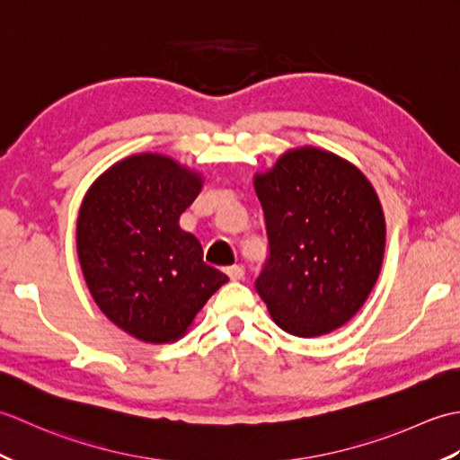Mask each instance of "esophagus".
Returning <instances> with one entry per match:
<instances>
[{
  "mask_svg": "<svg viewBox=\"0 0 460 460\" xmlns=\"http://www.w3.org/2000/svg\"><path fill=\"white\" fill-rule=\"evenodd\" d=\"M225 272H227V277L231 280H241L243 277H245V269H243L241 265H231V267L225 269Z\"/></svg>",
  "mask_w": 460,
  "mask_h": 460,
  "instance_id": "34e87169",
  "label": "esophagus"
}]
</instances>
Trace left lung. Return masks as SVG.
I'll return each instance as SVG.
<instances>
[{"instance_id":"1","label":"left lung","mask_w":460,"mask_h":460,"mask_svg":"<svg viewBox=\"0 0 460 460\" xmlns=\"http://www.w3.org/2000/svg\"><path fill=\"white\" fill-rule=\"evenodd\" d=\"M269 262L255 287L279 328L318 338L344 326L376 287L385 217L374 185L338 154L302 146L255 173Z\"/></svg>"}]
</instances>
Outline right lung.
<instances>
[{
	"label": "right lung",
	"mask_w": 460,
	"mask_h": 460,
	"mask_svg": "<svg viewBox=\"0 0 460 460\" xmlns=\"http://www.w3.org/2000/svg\"><path fill=\"white\" fill-rule=\"evenodd\" d=\"M201 188L199 172L142 152L112 164L84 193L76 219L84 282L102 314L136 340H180L229 280L180 227Z\"/></svg>",
	"instance_id": "1"
}]
</instances>
